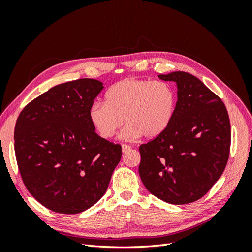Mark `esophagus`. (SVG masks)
I'll return each instance as SVG.
<instances>
[{"label":"esophagus","instance_id":"34e87169","mask_svg":"<svg viewBox=\"0 0 252 252\" xmlns=\"http://www.w3.org/2000/svg\"><path fill=\"white\" fill-rule=\"evenodd\" d=\"M130 148H131V146H129V145H127V144L122 145V151L123 152H127L128 150H130Z\"/></svg>","mask_w":252,"mask_h":252}]
</instances>
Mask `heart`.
Wrapping results in <instances>:
<instances>
[{
  "label": "heart",
  "instance_id": "b5f03b06",
  "mask_svg": "<svg viewBox=\"0 0 252 252\" xmlns=\"http://www.w3.org/2000/svg\"><path fill=\"white\" fill-rule=\"evenodd\" d=\"M105 97L106 102H94L88 111L91 124L104 139H111L124 119L122 139L134 140L142 134L156 138L169 126L177 105L175 89L166 81L124 79L112 85Z\"/></svg>",
  "mask_w": 252,
  "mask_h": 252
}]
</instances>
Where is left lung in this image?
Segmentation results:
<instances>
[{
	"label": "left lung",
	"mask_w": 252,
	"mask_h": 252,
	"mask_svg": "<svg viewBox=\"0 0 252 252\" xmlns=\"http://www.w3.org/2000/svg\"><path fill=\"white\" fill-rule=\"evenodd\" d=\"M178 86L166 130L140 146L139 173L150 193L166 203L200 200L224 172L230 152L229 116L222 100L194 75L159 74Z\"/></svg>",
	"instance_id": "1"
}]
</instances>
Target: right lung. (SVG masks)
Masks as SVG:
<instances>
[{
    "label": "right lung",
    "instance_id": "right-lung-1",
    "mask_svg": "<svg viewBox=\"0 0 252 252\" xmlns=\"http://www.w3.org/2000/svg\"><path fill=\"white\" fill-rule=\"evenodd\" d=\"M103 83L60 84L27 104L14 127V151L23 183L45 207L75 215L107 190L122 147L101 138L88 111Z\"/></svg>",
    "mask_w": 252,
    "mask_h": 252
}]
</instances>
